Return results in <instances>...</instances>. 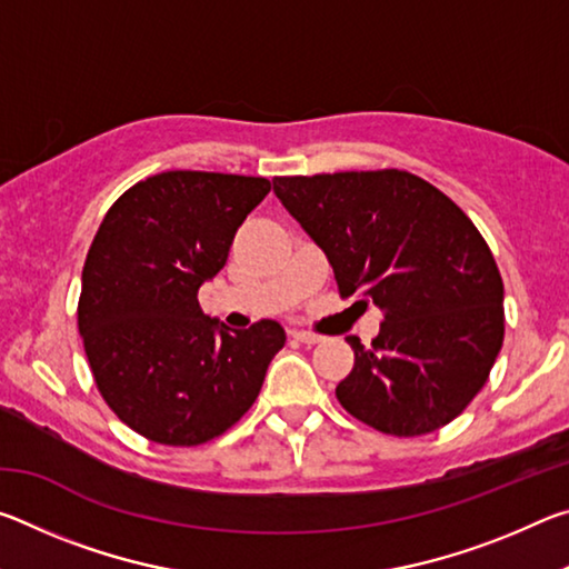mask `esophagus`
<instances>
[{
    "label": "esophagus",
    "instance_id": "1",
    "mask_svg": "<svg viewBox=\"0 0 569 569\" xmlns=\"http://www.w3.org/2000/svg\"><path fill=\"white\" fill-rule=\"evenodd\" d=\"M291 336L301 343H321L323 341V336L313 333V331H291Z\"/></svg>",
    "mask_w": 569,
    "mask_h": 569
}]
</instances>
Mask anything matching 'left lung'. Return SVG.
<instances>
[{
	"mask_svg": "<svg viewBox=\"0 0 569 569\" xmlns=\"http://www.w3.org/2000/svg\"><path fill=\"white\" fill-rule=\"evenodd\" d=\"M333 268L341 298L383 311L371 349L349 336L341 407L377 431L421 437L457 419L505 341V283L455 200L407 170L273 178Z\"/></svg>",
	"mask_w": 569,
	"mask_h": 569,
	"instance_id": "obj_1",
	"label": "left lung"
}]
</instances>
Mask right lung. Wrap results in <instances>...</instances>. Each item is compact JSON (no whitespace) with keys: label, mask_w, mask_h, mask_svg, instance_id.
<instances>
[{"label":"right lung","mask_w":569,"mask_h":569,"mask_svg":"<svg viewBox=\"0 0 569 569\" xmlns=\"http://www.w3.org/2000/svg\"><path fill=\"white\" fill-rule=\"evenodd\" d=\"M268 190L266 178L168 170L134 182L102 218L77 326L102 399L150 441L198 447L223 435L283 349L281 323L228 331L198 303Z\"/></svg>","instance_id":"obj_1"}]
</instances>
